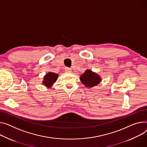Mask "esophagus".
<instances>
[{
  "mask_svg": "<svg viewBox=\"0 0 147 147\" xmlns=\"http://www.w3.org/2000/svg\"><path fill=\"white\" fill-rule=\"evenodd\" d=\"M65 71L66 72H71V69L69 67H65Z\"/></svg>",
  "mask_w": 147,
  "mask_h": 147,
  "instance_id": "34e87169",
  "label": "esophagus"
}]
</instances>
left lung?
Wrapping results in <instances>:
<instances>
[{
    "label": "left lung",
    "instance_id": "obj_1",
    "mask_svg": "<svg viewBox=\"0 0 147 147\" xmlns=\"http://www.w3.org/2000/svg\"><path fill=\"white\" fill-rule=\"evenodd\" d=\"M80 80L86 87H92L99 84L100 77L90 70H87L80 77Z\"/></svg>",
    "mask_w": 147,
    "mask_h": 147
}]
</instances>
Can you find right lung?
Returning a JSON list of instances; mask_svg holds the SVG:
<instances>
[{
  "mask_svg": "<svg viewBox=\"0 0 147 147\" xmlns=\"http://www.w3.org/2000/svg\"><path fill=\"white\" fill-rule=\"evenodd\" d=\"M58 77V74L54 73H48L44 76V79L43 81V84L48 87H51L53 84L56 82Z\"/></svg>",
  "mask_w": 147,
  "mask_h": 147,
  "instance_id": "1",
  "label": "right lung"
}]
</instances>
